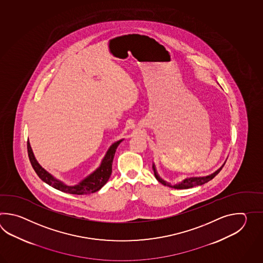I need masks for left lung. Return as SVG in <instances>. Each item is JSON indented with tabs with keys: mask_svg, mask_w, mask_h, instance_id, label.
<instances>
[{
	"mask_svg": "<svg viewBox=\"0 0 263 263\" xmlns=\"http://www.w3.org/2000/svg\"><path fill=\"white\" fill-rule=\"evenodd\" d=\"M224 163H226V162H224ZM224 163H223V165H224ZM223 166L220 168V169H218L216 172H214V173L210 175V176H207V177H202V178H189V179H184L183 181H181L179 184L174 185V186L169 184V183H166L165 181H163V180L157 175L156 170H155V166H154V165H153V170H154V174H155V178H156L157 180H158L159 182H161L162 184L166 185L168 187H172V188H175V189H189V188L195 187V186L204 184V183H206L208 181L212 180V179L222 170Z\"/></svg>",
	"mask_w": 263,
	"mask_h": 263,
	"instance_id": "obj_1",
	"label": "left lung"
}]
</instances>
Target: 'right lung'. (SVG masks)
Here are the masks:
<instances>
[{"instance_id": "obj_1", "label": "right lung", "mask_w": 263, "mask_h": 263, "mask_svg": "<svg viewBox=\"0 0 263 263\" xmlns=\"http://www.w3.org/2000/svg\"><path fill=\"white\" fill-rule=\"evenodd\" d=\"M122 140L116 142L112 144L109 151H107L106 155L102 160L101 166L96 170L94 173L91 174L89 177L84 179L82 182H80L76 186H67L61 181L54 179L50 174L48 173L46 170L41 167L40 163L36 162L32 148L30 146V143L27 142V151H28L29 160L34 168L35 173L40 179H42L47 184L50 185L51 187L55 188L57 190L62 191L64 193L71 194V195H89L93 194L97 191L101 189L104 184H106L108 179H110V176L112 174V160L116 151L118 148V145L121 143Z\"/></svg>"}]
</instances>
